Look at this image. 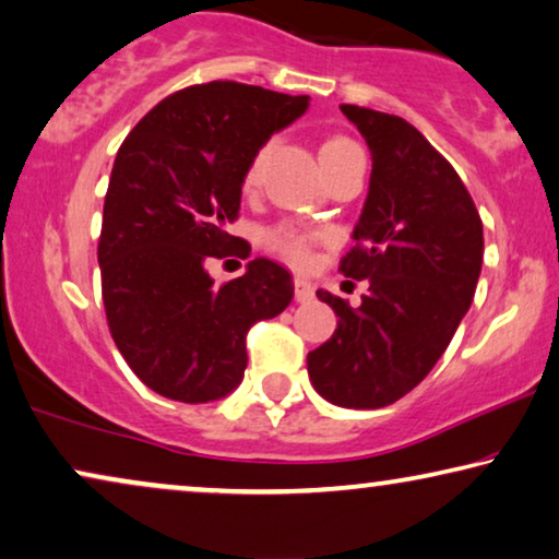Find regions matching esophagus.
Returning a JSON list of instances; mask_svg holds the SVG:
<instances>
[{"instance_id": "1", "label": "esophagus", "mask_w": 559, "mask_h": 559, "mask_svg": "<svg viewBox=\"0 0 559 559\" xmlns=\"http://www.w3.org/2000/svg\"><path fill=\"white\" fill-rule=\"evenodd\" d=\"M294 286H296V301L309 304L311 298L317 296V286H313V283H311L309 278H296Z\"/></svg>"}]
</instances>
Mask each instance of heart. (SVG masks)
<instances>
[{
  "label": "heart",
  "mask_w": 559,
  "mask_h": 559,
  "mask_svg": "<svg viewBox=\"0 0 559 559\" xmlns=\"http://www.w3.org/2000/svg\"><path fill=\"white\" fill-rule=\"evenodd\" d=\"M355 144L347 139H326L324 144L319 148V156L321 162L329 159V156L344 152V148H352ZM269 148L271 144H265L258 148V152L250 156L248 167H246V175H242V187L246 190H253L258 185V179H261V171H263V162L265 156H269ZM265 242L276 250L281 258H286L290 265H306L311 258V235L304 233V230H296V227H276V230H271L265 235Z\"/></svg>",
  "instance_id": "1"
}]
</instances>
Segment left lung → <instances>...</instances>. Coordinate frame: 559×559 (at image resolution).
<instances>
[{
	"mask_svg": "<svg viewBox=\"0 0 559 559\" xmlns=\"http://www.w3.org/2000/svg\"><path fill=\"white\" fill-rule=\"evenodd\" d=\"M342 114L372 156L342 273L369 290L359 309L317 290L340 321L306 361L321 397L374 411L407 395L451 344L481 276L484 225L461 177L415 126L361 106Z\"/></svg>",
	"mask_w": 559,
	"mask_h": 559,
	"instance_id": "obj_1",
	"label": "left lung"
}]
</instances>
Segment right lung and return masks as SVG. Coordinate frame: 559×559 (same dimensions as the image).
<instances>
[{
  "mask_svg": "<svg viewBox=\"0 0 559 559\" xmlns=\"http://www.w3.org/2000/svg\"><path fill=\"white\" fill-rule=\"evenodd\" d=\"M309 96L212 81L171 93L116 154L98 242L108 329L133 374L156 395L212 403L238 388L246 334L294 298L290 273L253 258L217 286L210 258L250 255L227 233L242 175L273 133L301 119Z\"/></svg>",
  "mask_w": 559,
  "mask_h": 559,
  "instance_id": "obj_1",
  "label": "right lung"
}]
</instances>
